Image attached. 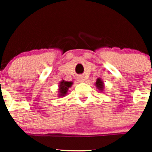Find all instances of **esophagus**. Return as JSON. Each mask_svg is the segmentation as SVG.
Masks as SVG:
<instances>
[{
	"label": "esophagus",
	"mask_w": 152,
	"mask_h": 152,
	"mask_svg": "<svg viewBox=\"0 0 152 152\" xmlns=\"http://www.w3.org/2000/svg\"><path fill=\"white\" fill-rule=\"evenodd\" d=\"M84 79L83 78V77H78V80H79V81H80V82H83V81H84Z\"/></svg>",
	"instance_id": "obj_1"
}]
</instances>
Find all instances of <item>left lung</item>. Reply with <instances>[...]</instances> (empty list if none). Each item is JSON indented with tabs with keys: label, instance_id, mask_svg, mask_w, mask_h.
<instances>
[{
	"label": "left lung",
	"instance_id": "obj_1",
	"mask_svg": "<svg viewBox=\"0 0 152 152\" xmlns=\"http://www.w3.org/2000/svg\"><path fill=\"white\" fill-rule=\"evenodd\" d=\"M95 85H96V88L99 89V91H103L104 89V84H103V81L100 78L96 79V81L95 83Z\"/></svg>",
	"mask_w": 152,
	"mask_h": 152
}]
</instances>
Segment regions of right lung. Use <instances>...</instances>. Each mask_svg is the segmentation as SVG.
<instances>
[{
	"label": "right lung",
	"instance_id": "add662e5",
	"mask_svg": "<svg viewBox=\"0 0 152 152\" xmlns=\"http://www.w3.org/2000/svg\"><path fill=\"white\" fill-rule=\"evenodd\" d=\"M73 83L72 81H65V80H62L61 82L59 83L58 85V96H64L67 94V92L68 91V88H71Z\"/></svg>",
	"mask_w": 152,
	"mask_h": 152
}]
</instances>
